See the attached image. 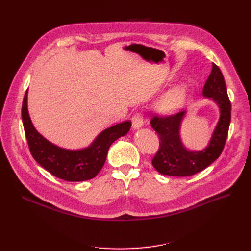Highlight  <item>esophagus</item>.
Returning <instances> with one entry per match:
<instances>
[{
  "instance_id": "obj_1",
  "label": "esophagus",
  "mask_w": 251,
  "mask_h": 251,
  "mask_svg": "<svg viewBox=\"0 0 251 251\" xmlns=\"http://www.w3.org/2000/svg\"><path fill=\"white\" fill-rule=\"evenodd\" d=\"M143 125V117L140 113H135L132 117V127L133 129H139Z\"/></svg>"
}]
</instances>
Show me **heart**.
<instances>
[{
  "mask_svg": "<svg viewBox=\"0 0 251 251\" xmlns=\"http://www.w3.org/2000/svg\"><path fill=\"white\" fill-rule=\"evenodd\" d=\"M186 95V85H179L170 89L162 97L159 103V110L162 114L166 115L179 111L183 107L184 102H185Z\"/></svg>",
  "mask_w": 251,
  "mask_h": 251,
  "instance_id": "1",
  "label": "heart"
}]
</instances>
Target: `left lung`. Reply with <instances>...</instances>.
I'll return each instance as SVG.
<instances>
[{
  "label": "left lung",
  "instance_id": "8db88e82",
  "mask_svg": "<svg viewBox=\"0 0 251 251\" xmlns=\"http://www.w3.org/2000/svg\"><path fill=\"white\" fill-rule=\"evenodd\" d=\"M202 96L212 99L220 109L218 124L207 147L202 151H189L181 141L180 128L185 111L168 117L154 116L151 120V127L160 138L159 151L151 162L159 173L177 177L191 176L208 167L222 153L231 122V102L225 79L216 64H213Z\"/></svg>",
  "mask_w": 251,
  "mask_h": 251
}]
</instances>
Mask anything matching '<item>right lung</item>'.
<instances>
[{
    "label": "right lung",
    "instance_id": "obj_1",
    "mask_svg": "<svg viewBox=\"0 0 251 251\" xmlns=\"http://www.w3.org/2000/svg\"><path fill=\"white\" fill-rule=\"evenodd\" d=\"M22 122L26 139L33 159L60 179L80 182L95 178L104 165L111 144L128 133L130 121L104 129L89 147L81 150H66L47 140L34 128L27 108V90L22 103Z\"/></svg>",
    "mask_w": 251,
    "mask_h": 251
}]
</instances>
